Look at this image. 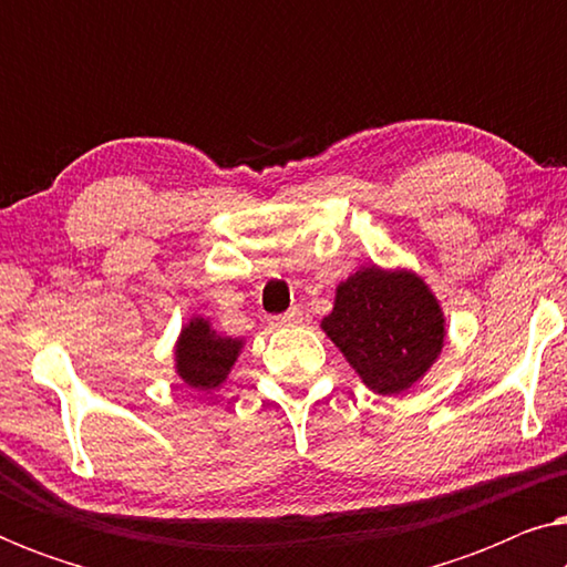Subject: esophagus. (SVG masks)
Returning a JSON list of instances; mask_svg holds the SVG:
<instances>
[{
	"label": "esophagus",
	"instance_id": "1",
	"mask_svg": "<svg viewBox=\"0 0 567 567\" xmlns=\"http://www.w3.org/2000/svg\"><path fill=\"white\" fill-rule=\"evenodd\" d=\"M299 322H301V309L299 307H291V309H286L284 315L270 317V324H274V328H289V324H299Z\"/></svg>",
	"mask_w": 567,
	"mask_h": 567
}]
</instances>
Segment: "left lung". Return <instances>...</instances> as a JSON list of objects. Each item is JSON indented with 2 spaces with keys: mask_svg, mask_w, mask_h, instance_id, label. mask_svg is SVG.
<instances>
[{
  "mask_svg": "<svg viewBox=\"0 0 567 567\" xmlns=\"http://www.w3.org/2000/svg\"><path fill=\"white\" fill-rule=\"evenodd\" d=\"M322 330L379 394L408 390L444 346V317L429 286L408 270L386 274L377 266L338 286Z\"/></svg>",
  "mask_w": 567,
  "mask_h": 567,
  "instance_id": "8db88e82",
  "label": "left lung"
}]
</instances>
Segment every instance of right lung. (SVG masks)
Wrapping results in <instances>:
<instances>
[{
  "label": "right lung",
  "mask_w": 567,
  "mask_h": 567,
  "mask_svg": "<svg viewBox=\"0 0 567 567\" xmlns=\"http://www.w3.org/2000/svg\"><path fill=\"white\" fill-rule=\"evenodd\" d=\"M239 348L243 340L221 338L208 328L206 320H193L185 324L177 343V374L196 390H212L227 379Z\"/></svg>",
  "instance_id": "obj_1"
}]
</instances>
